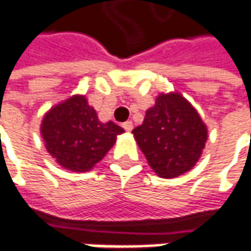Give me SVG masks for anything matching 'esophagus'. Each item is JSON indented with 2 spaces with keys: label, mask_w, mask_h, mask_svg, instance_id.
<instances>
[{
  "label": "esophagus",
  "mask_w": 251,
  "mask_h": 251,
  "mask_svg": "<svg viewBox=\"0 0 251 251\" xmlns=\"http://www.w3.org/2000/svg\"><path fill=\"white\" fill-rule=\"evenodd\" d=\"M122 127L125 129L126 132H132V129H133V124H132L130 121H126L125 124H122Z\"/></svg>",
  "instance_id": "34e87169"
}]
</instances>
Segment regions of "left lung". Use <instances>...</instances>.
<instances>
[{
	"instance_id": "left-lung-1",
	"label": "left lung",
	"mask_w": 251,
	"mask_h": 251,
	"mask_svg": "<svg viewBox=\"0 0 251 251\" xmlns=\"http://www.w3.org/2000/svg\"><path fill=\"white\" fill-rule=\"evenodd\" d=\"M132 133L152 171L165 179L193 168L207 142V126L179 93L160 94Z\"/></svg>"
}]
</instances>
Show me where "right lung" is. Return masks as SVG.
<instances>
[{"label":"right lung","instance_id":"obj_1","mask_svg":"<svg viewBox=\"0 0 251 251\" xmlns=\"http://www.w3.org/2000/svg\"><path fill=\"white\" fill-rule=\"evenodd\" d=\"M40 132L47 151L65 169L90 171L114 146L124 129L114 122H100L84 96H72L48 111Z\"/></svg>","mask_w":251,"mask_h":251}]
</instances>
